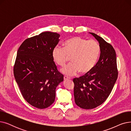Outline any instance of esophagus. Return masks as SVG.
<instances>
[{
	"instance_id": "obj_1",
	"label": "esophagus",
	"mask_w": 131,
	"mask_h": 131,
	"mask_svg": "<svg viewBox=\"0 0 131 131\" xmlns=\"http://www.w3.org/2000/svg\"><path fill=\"white\" fill-rule=\"evenodd\" d=\"M68 79H70V78H68L67 77H66V76H64V80L65 81V80H68Z\"/></svg>"
}]
</instances>
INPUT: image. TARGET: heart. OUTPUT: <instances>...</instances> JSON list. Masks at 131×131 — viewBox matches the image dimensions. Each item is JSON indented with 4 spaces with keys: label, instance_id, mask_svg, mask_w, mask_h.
<instances>
[{
    "label": "heart",
    "instance_id": "1",
    "mask_svg": "<svg viewBox=\"0 0 131 131\" xmlns=\"http://www.w3.org/2000/svg\"><path fill=\"white\" fill-rule=\"evenodd\" d=\"M63 46V48L59 47L54 48L52 57L55 63L60 67L64 66L69 58H71L72 63L61 69L63 74L68 76H73L79 72L86 74L97 64L100 49L94 40L87 41L79 37H74L66 40Z\"/></svg>",
    "mask_w": 131,
    "mask_h": 131
}]
</instances>
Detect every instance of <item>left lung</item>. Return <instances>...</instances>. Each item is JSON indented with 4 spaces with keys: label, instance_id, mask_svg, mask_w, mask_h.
<instances>
[{
    "label": "left lung",
    "instance_id": "obj_1",
    "mask_svg": "<svg viewBox=\"0 0 131 131\" xmlns=\"http://www.w3.org/2000/svg\"><path fill=\"white\" fill-rule=\"evenodd\" d=\"M89 33L99 42V60L90 72L73 79L75 104L85 109L94 108L104 103L111 94L118 77L114 48L97 34Z\"/></svg>",
    "mask_w": 131,
    "mask_h": 131
}]
</instances>
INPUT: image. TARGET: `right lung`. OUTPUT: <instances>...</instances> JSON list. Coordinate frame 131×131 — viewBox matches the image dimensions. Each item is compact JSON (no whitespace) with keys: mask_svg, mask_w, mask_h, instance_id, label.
Returning <instances> with one entry per match:
<instances>
[{"mask_svg":"<svg viewBox=\"0 0 131 131\" xmlns=\"http://www.w3.org/2000/svg\"><path fill=\"white\" fill-rule=\"evenodd\" d=\"M60 35L45 32L26 39L20 46L14 75L24 99L33 107L44 109L52 105L56 89L64 80L52 57Z\"/></svg>","mask_w":131,"mask_h":131,"instance_id":"obj_1","label":"right lung"}]
</instances>
